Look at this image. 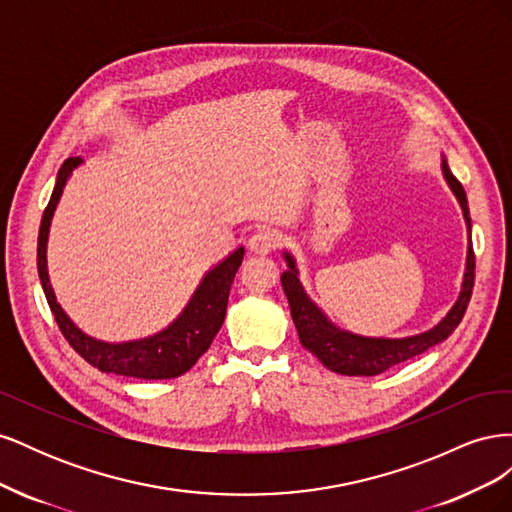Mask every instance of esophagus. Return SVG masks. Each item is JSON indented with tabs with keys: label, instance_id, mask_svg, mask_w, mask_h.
I'll list each match as a JSON object with an SVG mask.
<instances>
[{
	"label": "esophagus",
	"instance_id": "obj_1",
	"mask_svg": "<svg viewBox=\"0 0 512 512\" xmlns=\"http://www.w3.org/2000/svg\"><path fill=\"white\" fill-rule=\"evenodd\" d=\"M277 235L271 228H260L250 237V250L254 254H271L277 247Z\"/></svg>",
	"mask_w": 512,
	"mask_h": 512
}]
</instances>
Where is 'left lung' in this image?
<instances>
[{"instance_id":"8db88e82","label":"left lung","mask_w":512,"mask_h":512,"mask_svg":"<svg viewBox=\"0 0 512 512\" xmlns=\"http://www.w3.org/2000/svg\"><path fill=\"white\" fill-rule=\"evenodd\" d=\"M442 173L446 183L451 185L453 194L459 200L470 237H468L466 273H463L459 299L451 307V312H448L433 329L412 337H401V339L363 337V335H354L350 331H342L322 314V309L316 307L312 299L307 297L299 282V271H297V265H294V258L288 252L284 254L288 262V271L282 273V288L288 297L290 314L294 320V327H297L301 344L303 348L316 354L320 363L324 367H329L331 371H335V374L378 376L382 371L404 363L416 354H423L431 346L444 342V339L457 329L463 314H466L470 297H472V288H474V267H476L474 250H472V220H470L466 190H463V185L451 173V168H448L444 158H442Z\"/></svg>"}]
</instances>
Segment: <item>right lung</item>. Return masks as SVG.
<instances>
[{"label": "right lung", "instance_id": "obj_1", "mask_svg": "<svg viewBox=\"0 0 512 512\" xmlns=\"http://www.w3.org/2000/svg\"><path fill=\"white\" fill-rule=\"evenodd\" d=\"M79 164L81 158H68L61 164L51 200L44 209L38 232V275L42 282L44 297L49 301L51 312L59 324V331L64 333L68 344L79 352L89 365L106 371V374L141 380L177 378L185 374V371L209 350L213 337L218 335L226 316L230 286L241 267L245 250L239 247V250L232 252L228 258L220 262V265H215L203 277V282H200V286L192 294L190 303L185 305V309L173 324H168V329L126 344H108L85 335L57 303L49 280V271H46V241H49L53 213L61 198V192H64L68 177Z\"/></svg>", "mask_w": 512, "mask_h": 512}]
</instances>
